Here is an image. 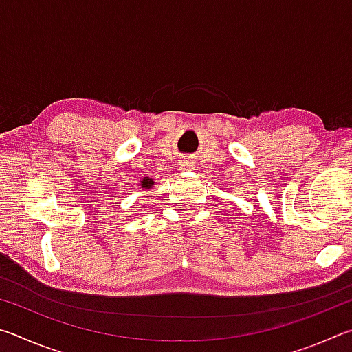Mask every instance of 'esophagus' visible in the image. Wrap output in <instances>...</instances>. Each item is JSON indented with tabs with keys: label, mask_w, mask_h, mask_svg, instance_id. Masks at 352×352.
Returning <instances> with one entry per match:
<instances>
[{
	"label": "esophagus",
	"mask_w": 352,
	"mask_h": 352,
	"mask_svg": "<svg viewBox=\"0 0 352 352\" xmlns=\"http://www.w3.org/2000/svg\"><path fill=\"white\" fill-rule=\"evenodd\" d=\"M180 168H182V170L192 172V170H195V164H194V162H190V160H186V162H183Z\"/></svg>",
	"instance_id": "obj_1"
}]
</instances>
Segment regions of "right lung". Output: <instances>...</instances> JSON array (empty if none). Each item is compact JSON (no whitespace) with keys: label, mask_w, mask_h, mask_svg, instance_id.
I'll use <instances>...</instances> for the list:
<instances>
[{"label":"right lung","mask_w":352,"mask_h":352,"mask_svg":"<svg viewBox=\"0 0 352 352\" xmlns=\"http://www.w3.org/2000/svg\"><path fill=\"white\" fill-rule=\"evenodd\" d=\"M153 184H155V180H153V178H148V177H144V178H142V180L140 182V188L141 189H151L152 186H153Z\"/></svg>","instance_id":"obj_1"}]
</instances>
